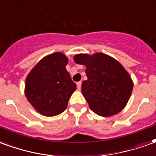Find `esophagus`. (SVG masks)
Here are the masks:
<instances>
[{
    "label": "esophagus",
    "instance_id": "34e87169",
    "mask_svg": "<svg viewBox=\"0 0 156 156\" xmlns=\"http://www.w3.org/2000/svg\"><path fill=\"white\" fill-rule=\"evenodd\" d=\"M81 85H82V82L79 81L77 83V88H78V89H80L81 88Z\"/></svg>",
    "mask_w": 156,
    "mask_h": 156
}]
</instances>
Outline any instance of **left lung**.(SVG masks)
<instances>
[{
    "mask_svg": "<svg viewBox=\"0 0 156 156\" xmlns=\"http://www.w3.org/2000/svg\"><path fill=\"white\" fill-rule=\"evenodd\" d=\"M74 62L84 65L88 79L82 83V94L89 108L103 117L115 115L126 106L133 90V81L124 68L108 55H75Z\"/></svg>",
    "mask_w": 156,
    "mask_h": 156,
    "instance_id": "8db88e82",
    "label": "left lung"
}]
</instances>
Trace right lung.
Listing matches in <instances>:
<instances>
[{
    "mask_svg": "<svg viewBox=\"0 0 156 156\" xmlns=\"http://www.w3.org/2000/svg\"><path fill=\"white\" fill-rule=\"evenodd\" d=\"M68 62L63 53H51L40 60L26 78V97L41 115L55 116L67 108L77 87L66 69Z\"/></svg>",
    "mask_w": 156,
    "mask_h": 156,
    "instance_id": "right-lung-1",
    "label": "right lung"
}]
</instances>
